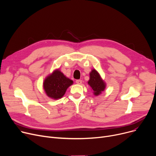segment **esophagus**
Listing matches in <instances>:
<instances>
[{"label": "esophagus", "instance_id": "esophagus-1", "mask_svg": "<svg viewBox=\"0 0 156 156\" xmlns=\"http://www.w3.org/2000/svg\"><path fill=\"white\" fill-rule=\"evenodd\" d=\"M82 82V81L81 80H76V83H77V84H81Z\"/></svg>", "mask_w": 156, "mask_h": 156}]
</instances>
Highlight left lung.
Here are the masks:
<instances>
[{
	"label": "left lung",
	"mask_w": 156,
	"mask_h": 156,
	"mask_svg": "<svg viewBox=\"0 0 156 156\" xmlns=\"http://www.w3.org/2000/svg\"><path fill=\"white\" fill-rule=\"evenodd\" d=\"M87 83L93 90L94 95L96 96L101 94L106 86V82L101 77L99 72L94 69L89 73V80Z\"/></svg>",
	"instance_id": "1"
}]
</instances>
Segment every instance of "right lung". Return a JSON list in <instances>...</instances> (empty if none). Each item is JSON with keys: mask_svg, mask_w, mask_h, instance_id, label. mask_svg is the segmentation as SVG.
<instances>
[{"mask_svg": "<svg viewBox=\"0 0 156 156\" xmlns=\"http://www.w3.org/2000/svg\"><path fill=\"white\" fill-rule=\"evenodd\" d=\"M43 89L46 94L53 99L62 98L73 80L67 77L58 69L49 74L43 81Z\"/></svg>", "mask_w": 156, "mask_h": 156, "instance_id": "1", "label": "right lung"}]
</instances>
